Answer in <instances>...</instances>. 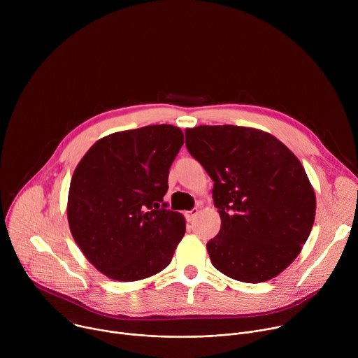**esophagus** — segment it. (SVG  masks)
Masks as SVG:
<instances>
[{
	"mask_svg": "<svg viewBox=\"0 0 358 358\" xmlns=\"http://www.w3.org/2000/svg\"><path fill=\"white\" fill-rule=\"evenodd\" d=\"M196 214H198V208H192L191 211L185 213V217H187L188 221H192V220L196 217Z\"/></svg>",
	"mask_w": 358,
	"mask_h": 358,
	"instance_id": "esophagus-1",
	"label": "esophagus"
}]
</instances>
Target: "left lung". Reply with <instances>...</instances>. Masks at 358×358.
<instances>
[{"mask_svg":"<svg viewBox=\"0 0 358 358\" xmlns=\"http://www.w3.org/2000/svg\"><path fill=\"white\" fill-rule=\"evenodd\" d=\"M185 145L214 181L221 229L207 249L215 269L245 283L278 276L300 253L316 215L297 157L272 134L232 124L187 129Z\"/></svg>","mask_w":358,"mask_h":358,"instance_id":"8db88e82","label":"left lung"}]
</instances>
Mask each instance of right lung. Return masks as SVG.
<instances>
[{"label":"right lung","instance_id":"1","mask_svg":"<svg viewBox=\"0 0 358 358\" xmlns=\"http://www.w3.org/2000/svg\"><path fill=\"white\" fill-rule=\"evenodd\" d=\"M184 134L170 124L96 141L72 176L68 221L87 261L113 280L134 282L167 268L185 220L163 201Z\"/></svg>","mask_w":358,"mask_h":358}]
</instances>
